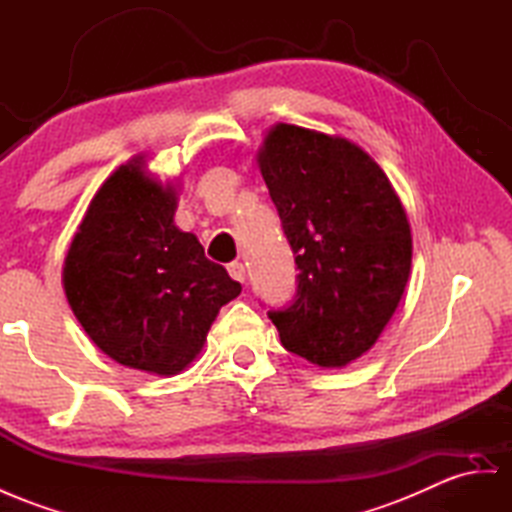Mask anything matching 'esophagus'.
Instances as JSON below:
<instances>
[{
	"mask_svg": "<svg viewBox=\"0 0 512 512\" xmlns=\"http://www.w3.org/2000/svg\"><path fill=\"white\" fill-rule=\"evenodd\" d=\"M227 272H229V277H231L233 281L244 283V279H246V270H244V264H242V261H231V264L227 266Z\"/></svg>",
	"mask_w": 512,
	"mask_h": 512,
	"instance_id": "34e87169",
	"label": "esophagus"
}]
</instances>
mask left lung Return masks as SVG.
Instances as JSON below:
<instances>
[{
  "instance_id": "left-lung-1",
  "label": "left lung",
  "mask_w": 512,
  "mask_h": 512,
  "mask_svg": "<svg viewBox=\"0 0 512 512\" xmlns=\"http://www.w3.org/2000/svg\"><path fill=\"white\" fill-rule=\"evenodd\" d=\"M257 166L300 270L296 300L270 320L294 355L344 368L376 344L409 281L400 196L359 144L298 125H272Z\"/></svg>"
}]
</instances>
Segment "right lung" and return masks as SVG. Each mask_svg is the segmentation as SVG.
<instances>
[{"label":"right lung","mask_w":512,"mask_h":512,"mask_svg":"<svg viewBox=\"0 0 512 512\" xmlns=\"http://www.w3.org/2000/svg\"><path fill=\"white\" fill-rule=\"evenodd\" d=\"M179 183L136 155L101 183L69 244L62 287L77 322L110 359L175 376L201 355L207 331L242 292L175 225Z\"/></svg>","instance_id":"1"}]
</instances>
